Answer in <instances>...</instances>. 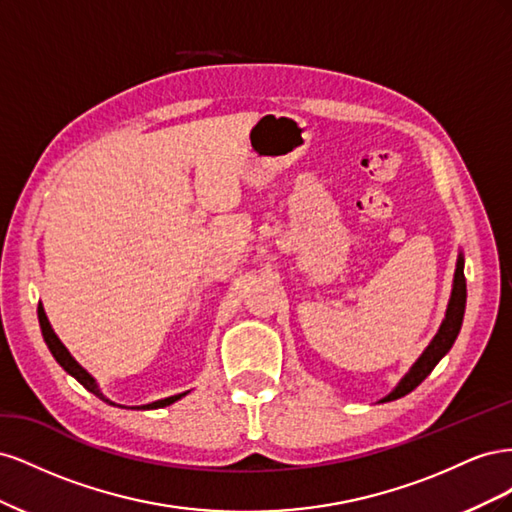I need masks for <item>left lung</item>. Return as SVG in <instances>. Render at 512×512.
<instances>
[{"mask_svg":"<svg viewBox=\"0 0 512 512\" xmlns=\"http://www.w3.org/2000/svg\"><path fill=\"white\" fill-rule=\"evenodd\" d=\"M466 297H468V290H466V275H463V256L459 254L451 301H448L446 316L440 324V331L436 333V337L431 339L427 350L418 356V361L412 365L408 374L401 378V382L395 386V389L384 399H380L382 404L384 401H393V399H399V397L408 395L410 391H414L416 386L431 374V369L440 363L442 356L453 348L455 339L459 335V329H461V322H463V312H466Z\"/></svg>","mask_w":512,"mask_h":512,"instance_id":"1","label":"left lung"}]
</instances>
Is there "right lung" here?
<instances>
[{
    "mask_svg": "<svg viewBox=\"0 0 512 512\" xmlns=\"http://www.w3.org/2000/svg\"><path fill=\"white\" fill-rule=\"evenodd\" d=\"M38 320H40V329H42L44 342H46V346H49L51 354L55 356V361H57L61 367H64L72 378L79 380L89 393H94L96 397H100L102 401H106V404L119 406V404H115V401L106 399V397L102 395V391L98 389L96 380L87 374V369H83L79 363L74 361V356L68 352V348L59 342V337L55 335V331H53V327H51L49 318H46V314H44V307H42V305H38ZM185 395H188V393H179V395H173V397H164V399H158V401H151V404H145V406H134V408H136V410H156V408H166V406H170V404H175L177 399H181V397H185ZM119 408H123V406H119Z\"/></svg>",
    "mask_w": 512,
    "mask_h": 512,
    "instance_id": "1",
    "label": "right lung"
}]
</instances>
